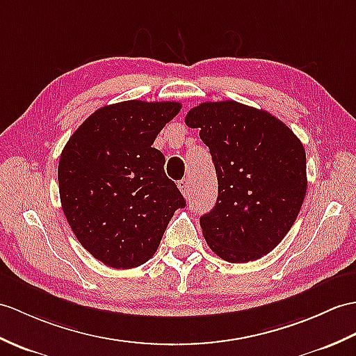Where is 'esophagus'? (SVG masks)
Instances as JSON below:
<instances>
[{"label":"esophagus","mask_w":356,"mask_h":356,"mask_svg":"<svg viewBox=\"0 0 356 356\" xmlns=\"http://www.w3.org/2000/svg\"><path fill=\"white\" fill-rule=\"evenodd\" d=\"M177 186L180 189V193L184 194V197H189L193 191V184L189 179H181L180 181H177Z\"/></svg>","instance_id":"34e87169"}]
</instances>
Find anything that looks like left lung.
<instances>
[{"mask_svg": "<svg viewBox=\"0 0 356 356\" xmlns=\"http://www.w3.org/2000/svg\"><path fill=\"white\" fill-rule=\"evenodd\" d=\"M200 129L218 180L213 209L200 217L211 250L227 262L262 258L282 241L307 194V154L290 127L238 102H209L188 112Z\"/></svg>", "mask_w": 356, "mask_h": 356, "instance_id": "left-lung-1", "label": "left lung"}]
</instances>
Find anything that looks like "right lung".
I'll list each match as a JSON object with an SVG mask.
<instances>
[{
    "instance_id": "add662e5",
    "label": "right lung",
    "mask_w": 356,
    "mask_h": 356,
    "mask_svg": "<svg viewBox=\"0 0 356 356\" xmlns=\"http://www.w3.org/2000/svg\"><path fill=\"white\" fill-rule=\"evenodd\" d=\"M177 102L104 106L63 147L57 177L62 209L80 244L112 268L143 266L185 198L152 147L179 113Z\"/></svg>"
}]
</instances>
